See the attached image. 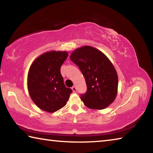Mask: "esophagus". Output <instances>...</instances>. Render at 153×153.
Returning a JSON list of instances; mask_svg holds the SVG:
<instances>
[{
    "label": "esophagus",
    "mask_w": 153,
    "mask_h": 153,
    "mask_svg": "<svg viewBox=\"0 0 153 153\" xmlns=\"http://www.w3.org/2000/svg\"><path fill=\"white\" fill-rule=\"evenodd\" d=\"M72 90H73L74 92H77V88H76V86H74L72 87Z\"/></svg>",
    "instance_id": "esophagus-1"
}]
</instances>
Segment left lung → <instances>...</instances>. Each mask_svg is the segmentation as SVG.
<instances>
[{
  "label": "left lung",
  "mask_w": 153,
  "mask_h": 153,
  "mask_svg": "<svg viewBox=\"0 0 153 153\" xmlns=\"http://www.w3.org/2000/svg\"><path fill=\"white\" fill-rule=\"evenodd\" d=\"M70 59L79 67L87 86L81 94L86 107L101 110L115 100L117 94L118 76L113 63L101 51L90 46L76 48Z\"/></svg>",
  "instance_id": "8db88e82"
}]
</instances>
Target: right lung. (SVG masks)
I'll use <instances>...</instances> for the list:
<instances>
[{"label":"right lung","mask_w":153,"mask_h":153,"mask_svg":"<svg viewBox=\"0 0 153 153\" xmlns=\"http://www.w3.org/2000/svg\"><path fill=\"white\" fill-rule=\"evenodd\" d=\"M67 56V51H48L38 56L30 67L28 92L35 105L46 112L63 107L72 92L65 86L61 74V66Z\"/></svg>","instance_id":"right-lung-1"}]
</instances>
